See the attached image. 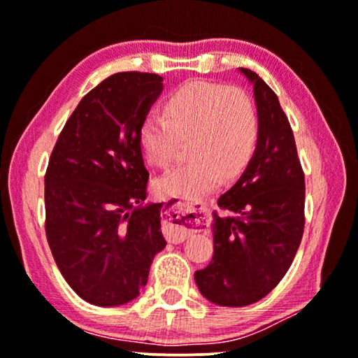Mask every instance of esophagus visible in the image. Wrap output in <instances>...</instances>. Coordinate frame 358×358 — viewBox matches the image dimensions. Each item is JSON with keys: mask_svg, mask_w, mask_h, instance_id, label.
I'll list each match as a JSON object with an SVG mask.
<instances>
[{"mask_svg": "<svg viewBox=\"0 0 358 358\" xmlns=\"http://www.w3.org/2000/svg\"><path fill=\"white\" fill-rule=\"evenodd\" d=\"M164 213V233L173 244L183 243L189 233L199 230L206 218L204 207L185 202H169Z\"/></svg>", "mask_w": 358, "mask_h": 358, "instance_id": "34e87169", "label": "esophagus"}]
</instances>
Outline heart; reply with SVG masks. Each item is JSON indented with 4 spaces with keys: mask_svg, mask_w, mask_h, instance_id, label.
Segmentation results:
<instances>
[{
    "mask_svg": "<svg viewBox=\"0 0 358 358\" xmlns=\"http://www.w3.org/2000/svg\"><path fill=\"white\" fill-rule=\"evenodd\" d=\"M165 112H149L143 120V156L165 167L173 161L180 140L193 138V161L175 165L154 180L152 191L161 199H201L215 191L222 178H236L257 148V106L239 88L194 80L170 94Z\"/></svg>",
    "mask_w": 358,
    "mask_h": 358,
    "instance_id": "obj_1",
    "label": "heart"
}]
</instances>
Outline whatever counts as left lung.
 <instances>
[{
  "label": "left lung",
  "instance_id": "left-lung-1",
  "mask_svg": "<svg viewBox=\"0 0 358 358\" xmlns=\"http://www.w3.org/2000/svg\"><path fill=\"white\" fill-rule=\"evenodd\" d=\"M254 87L259 141L246 170L213 212V257L194 273L201 294L222 307L265 297L294 260L303 233L306 181L294 135L278 96L257 73L239 69Z\"/></svg>",
  "mask_w": 358,
  "mask_h": 358
}]
</instances>
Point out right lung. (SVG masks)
<instances>
[{"instance_id": "obj_1", "label": "right lung", "mask_w": 358, "mask_h": 358, "mask_svg": "<svg viewBox=\"0 0 358 358\" xmlns=\"http://www.w3.org/2000/svg\"><path fill=\"white\" fill-rule=\"evenodd\" d=\"M157 73L119 72L80 101L45 175L46 238L57 268L93 306L133 301L167 241L162 204H145L140 127L161 96Z\"/></svg>"}]
</instances>
